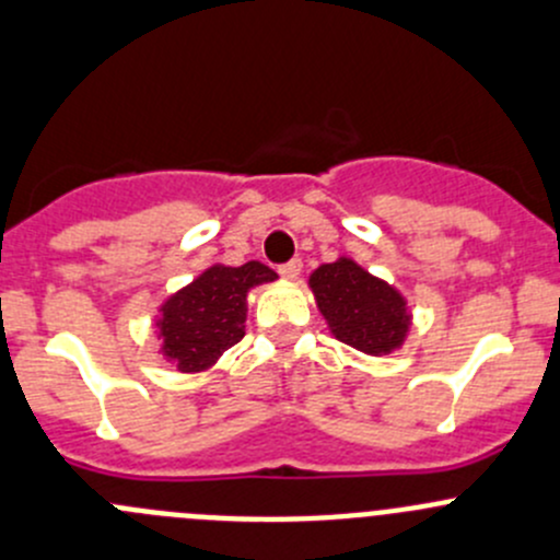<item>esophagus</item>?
I'll return each instance as SVG.
<instances>
[{"instance_id": "1", "label": "esophagus", "mask_w": 560, "mask_h": 560, "mask_svg": "<svg viewBox=\"0 0 560 560\" xmlns=\"http://www.w3.org/2000/svg\"><path fill=\"white\" fill-rule=\"evenodd\" d=\"M301 268H303L301 259H292V262L281 265V268H279V276H281V279H284V281H295L298 276H301Z\"/></svg>"}]
</instances>
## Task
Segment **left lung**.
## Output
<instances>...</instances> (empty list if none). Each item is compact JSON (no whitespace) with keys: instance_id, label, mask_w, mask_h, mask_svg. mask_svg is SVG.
Masks as SVG:
<instances>
[{"instance_id":"obj_1","label":"left lung","mask_w":560,"mask_h":560,"mask_svg":"<svg viewBox=\"0 0 560 560\" xmlns=\"http://www.w3.org/2000/svg\"><path fill=\"white\" fill-rule=\"evenodd\" d=\"M327 330L369 358L398 352L411 332V306L404 292L365 270L358 259L336 257L308 276Z\"/></svg>"}]
</instances>
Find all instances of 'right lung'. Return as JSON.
I'll return each instance as SVG.
<instances>
[{"label": "right lung", "instance_id": "obj_1", "mask_svg": "<svg viewBox=\"0 0 560 560\" xmlns=\"http://www.w3.org/2000/svg\"><path fill=\"white\" fill-rule=\"evenodd\" d=\"M268 265L213 262L156 308L160 352L178 374H206L246 332L248 292L276 281Z\"/></svg>", "mask_w": 560, "mask_h": 560}]
</instances>
